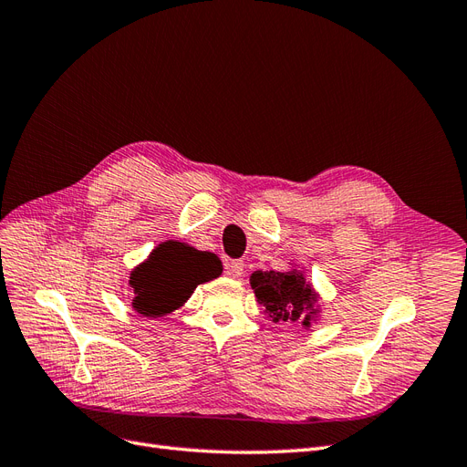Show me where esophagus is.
Listing matches in <instances>:
<instances>
[{
  "label": "esophagus",
  "instance_id": "1",
  "mask_svg": "<svg viewBox=\"0 0 467 467\" xmlns=\"http://www.w3.org/2000/svg\"><path fill=\"white\" fill-rule=\"evenodd\" d=\"M244 268H245V263H244V261H239V259L225 263V273H228V275H230V276H234V278H239V276H242V275H244Z\"/></svg>",
  "mask_w": 467,
  "mask_h": 467
}]
</instances>
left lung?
Instances as JSON below:
<instances>
[{"label":"left lung","mask_w":467,"mask_h":467,"mask_svg":"<svg viewBox=\"0 0 467 467\" xmlns=\"http://www.w3.org/2000/svg\"><path fill=\"white\" fill-rule=\"evenodd\" d=\"M249 285L273 323H302L307 329L319 314L317 294L298 268L286 273L255 271Z\"/></svg>","instance_id":"1"}]
</instances>
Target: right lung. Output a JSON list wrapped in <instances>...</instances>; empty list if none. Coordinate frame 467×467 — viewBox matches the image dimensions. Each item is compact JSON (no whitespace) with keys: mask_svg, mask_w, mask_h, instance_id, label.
Masks as SVG:
<instances>
[{"mask_svg":"<svg viewBox=\"0 0 467 467\" xmlns=\"http://www.w3.org/2000/svg\"><path fill=\"white\" fill-rule=\"evenodd\" d=\"M222 275L220 259L181 242H163L130 273L132 307L146 317H163L185 304L194 288Z\"/></svg>","mask_w":467,"mask_h":467,"instance_id":"add662e5","label":"right lung"}]
</instances>
